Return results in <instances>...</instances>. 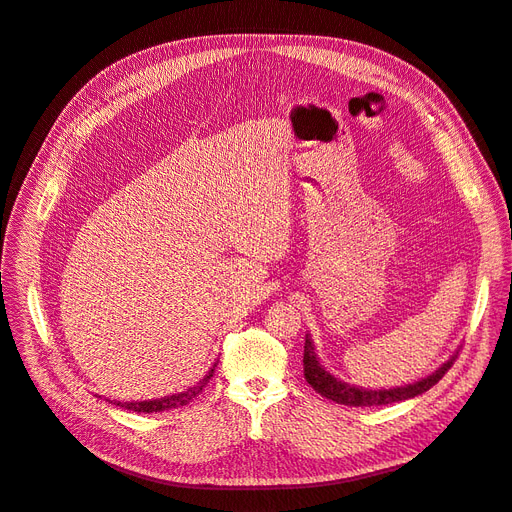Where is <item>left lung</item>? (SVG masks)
Masks as SVG:
<instances>
[{"label":"left lung","instance_id":"obj_1","mask_svg":"<svg viewBox=\"0 0 512 512\" xmlns=\"http://www.w3.org/2000/svg\"><path fill=\"white\" fill-rule=\"evenodd\" d=\"M457 359V354L451 361H446L436 374H431L423 380H418L408 386H397V389H384V391H365V389H356V386H350L346 382H339L333 378L327 369H324L318 359L312 346V339L305 337V350H303V369H305V380L307 384H312V389L320 393L322 397H327L335 404H344V406H386V404H395V401H404L412 399L416 395H423L429 391L433 384H438L442 376L448 369L453 367Z\"/></svg>","mask_w":512,"mask_h":512}]
</instances>
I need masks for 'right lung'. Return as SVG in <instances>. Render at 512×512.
<instances>
[{
  "instance_id": "right-lung-1",
  "label": "right lung",
  "mask_w": 512,
  "mask_h": 512,
  "mask_svg": "<svg viewBox=\"0 0 512 512\" xmlns=\"http://www.w3.org/2000/svg\"><path fill=\"white\" fill-rule=\"evenodd\" d=\"M213 376V369L209 371V374L203 378V382L192 386V389L183 391L179 395H170V397H162V399H153V401H126V404H121V401H117V406L126 408V410H132V412H162V410H170V408H181L185 404H190V401L194 397H198L200 393H203V389L207 386V382L211 380Z\"/></svg>"
}]
</instances>
